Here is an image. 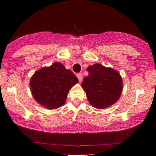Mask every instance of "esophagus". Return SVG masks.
Here are the masks:
<instances>
[{
  "instance_id": "34e87169",
  "label": "esophagus",
  "mask_w": 156,
  "mask_h": 156,
  "mask_svg": "<svg viewBox=\"0 0 156 156\" xmlns=\"http://www.w3.org/2000/svg\"><path fill=\"white\" fill-rule=\"evenodd\" d=\"M77 78H78V79L80 82H82V80H83V75H82V73H78V74H77Z\"/></svg>"
}]
</instances>
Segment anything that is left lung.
<instances>
[{"label":"left lung","instance_id":"1","mask_svg":"<svg viewBox=\"0 0 156 156\" xmlns=\"http://www.w3.org/2000/svg\"><path fill=\"white\" fill-rule=\"evenodd\" d=\"M87 70L89 75L84 78L81 86L89 103L98 109H105L115 103L123 89L120 73L98 63L88 67Z\"/></svg>","mask_w":156,"mask_h":156}]
</instances>
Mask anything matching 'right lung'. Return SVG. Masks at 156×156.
<instances>
[{"mask_svg":"<svg viewBox=\"0 0 156 156\" xmlns=\"http://www.w3.org/2000/svg\"><path fill=\"white\" fill-rule=\"evenodd\" d=\"M77 83V77L60 62L36 71L30 80L33 98L49 110L57 109L66 103L69 90Z\"/></svg>","mask_w":156,"mask_h":156,"instance_id":"1","label":"right lung"}]
</instances>
